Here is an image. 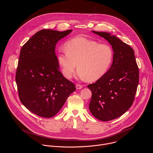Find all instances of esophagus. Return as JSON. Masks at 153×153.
I'll list each match as a JSON object with an SVG mask.
<instances>
[{
	"label": "esophagus",
	"mask_w": 153,
	"mask_h": 153,
	"mask_svg": "<svg viewBox=\"0 0 153 153\" xmlns=\"http://www.w3.org/2000/svg\"><path fill=\"white\" fill-rule=\"evenodd\" d=\"M76 88H77V89H82V88H83V86H82V85H81L77 84V85H76Z\"/></svg>",
	"instance_id": "obj_1"
}]
</instances>
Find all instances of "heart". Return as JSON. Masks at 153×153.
I'll list each match as a JSON object with an SVG mask.
<instances>
[{
    "instance_id": "heart-1",
    "label": "heart",
    "mask_w": 153,
    "mask_h": 153,
    "mask_svg": "<svg viewBox=\"0 0 153 153\" xmlns=\"http://www.w3.org/2000/svg\"><path fill=\"white\" fill-rule=\"evenodd\" d=\"M113 59L112 48L95 40L77 37L68 40L65 48L59 50L57 60L63 75L71 77L77 67L78 77L95 81L103 77L110 68Z\"/></svg>"
}]
</instances>
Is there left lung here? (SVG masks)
<instances>
[{
    "label": "left lung",
    "instance_id": "8db88e82",
    "mask_svg": "<svg viewBox=\"0 0 153 153\" xmlns=\"http://www.w3.org/2000/svg\"><path fill=\"white\" fill-rule=\"evenodd\" d=\"M110 43L113 63L106 73L88 85L92 92L89 109L102 121L123 115L132 105L139 83V68L133 49L110 33L92 31Z\"/></svg>",
    "mask_w": 153,
    "mask_h": 153
}]
</instances>
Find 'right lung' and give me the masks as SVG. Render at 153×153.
<instances>
[{
    "mask_svg": "<svg viewBox=\"0 0 153 153\" xmlns=\"http://www.w3.org/2000/svg\"><path fill=\"white\" fill-rule=\"evenodd\" d=\"M73 30H42L22 47L16 75L19 99L28 110L43 117L55 116L76 90L59 70L56 43Z\"/></svg>",
    "mask_w": 153,
    "mask_h": 153,
    "instance_id": "1",
    "label": "right lung"
}]
</instances>
